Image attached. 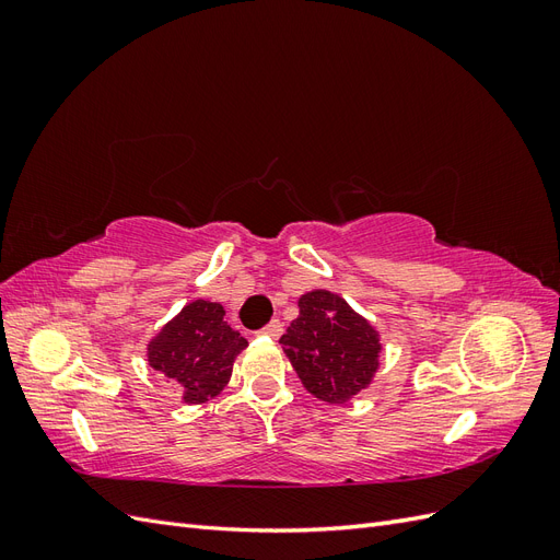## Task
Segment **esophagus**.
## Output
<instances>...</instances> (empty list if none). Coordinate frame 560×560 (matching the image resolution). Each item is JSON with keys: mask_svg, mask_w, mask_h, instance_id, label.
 Masks as SVG:
<instances>
[{"mask_svg": "<svg viewBox=\"0 0 560 560\" xmlns=\"http://www.w3.org/2000/svg\"><path fill=\"white\" fill-rule=\"evenodd\" d=\"M264 336H270V338H280L282 336V322L280 319H270L268 325L261 329Z\"/></svg>", "mask_w": 560, "mask_h": 560, "instance_id": "obj_1", "label": "esophagus"}]
</instances>
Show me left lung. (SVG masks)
I'll list each match as a JSON object with an SVG mask.
<instances>
[{
    "label": "left lung",
    "instance_id": "left-lung-1",
    "mask_svg": "<svg viewBox=\"0 0 560 560\" xmlns=\"http://www.w3.org/2000/svg\"><path fill=\"white\" fill-rule=\"evenodd\" d=\"M303 387L322 401L346 404L374 378L378 331L327 290L299 299V317L280 338Z\"/></svg>",
    "mask_w": 560,
    "mask_h": 560
}]
</instances>
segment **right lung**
<instances>
[{
	"label": "right lung",
	"instance_id": "obj_1",
	"mask_svg": "<svg viewBox=\"0 0 560 560\" xmlns=\"http://www.w3.org/2000/svg\"><path fill=\"white\" fill-rule=\"evenodd\" d=\"M245 348V338L224 319V308L198 299L151 338L147 354L151 369L182 385L186 404H206L222 393L235 354Z\"/></svg>",
	"mask_w": 560,
	"mask_h": 560
}]
</instances>
